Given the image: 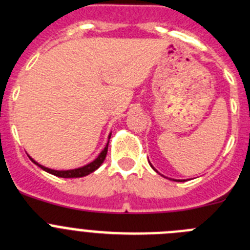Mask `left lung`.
<instances>
[{"label":"left lung","instance_id":"obj_1","mask_svg":"<svg viewBox=\"0 0 250 250\" xmlns=\"http://www.w3.org/2000/svg\"><path fill=\"white\" fill-rule=\"evenodd\" d=\"M176 182H179V180H176Z\"/></svg>","mask_w":250,"mask_h":250}]
</instances>
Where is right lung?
Returning <instances> with one entry per match:
<instances>
[{
	"mask_svg": "<svg viewBox=\"0 0 250 250\" xmlns=\"http://www.w3.org/2000/svg\"><path fill=\"white\" fill-rule=\"evenodd\" d=\"M109 139H110V136H109ZM107 146H109V141H107V144H106L105 149L100 152V155L95 159L94 161H91L90 164L85 165V167H77V169H72V170L48 169V167H42V165H40L39 163H36V161L34 160V159H31V158L30 159L34 161L35 164L39 165L41 169L45 170V171H47V173L52 174V175L60 176V178H83V176H86V175H89V174H91L92 171H95V170L98 169V167L103 164L104 160H105V158H106V154H107Z\"/></svg>",
	"mask_w": 250,
	"mask_h": 250,
	"instance_id": "1",
	"label": "right lung"
}]
</instances>
